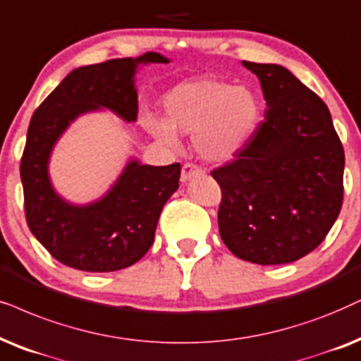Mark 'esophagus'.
Wrapping results in <instances>:
<instances>
[{
  "label": "esophagus",
  "mask_w": 361,
  "mask_h": 361,
  "mask_svg": "<svg viewBox=\"0 0 361 361\" xmlns=\"http://www.w3.org/2000/svg\"><path fill=\"white\" fill-rule=\"evenodd\" d=\"M197 174H202V169H200L199 166H195V164L187 162V164H184V166H182V174H180L182 180H189L190 177H194Z\"/></svg>",
  "instance_id": "1"
}]
</instances>
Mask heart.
<instances>
[{
	"mask_svg": "<svg viewBox=\"0 0 361 361\" xmlns=\"http://www.w3.org/2000/svg\"><path fill=\"white\" fill-rule=\"evenodd\" d=\"M162 106L166 119L146 112L144 128L167 146L176 144V133L192 134L195 151L210 162L237 156L262 118V102L254 89L212 78L177 84L164 96Z\"/></svg>",
	"mask_w": 361,
	"mask_h": 361,
	"instance_id": "obj_1",
	"label": "heart"
}]
</instances>
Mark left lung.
<instances>
[{
    "instance_id": "8db88e82",
    "label": "left lung",
    "mask_w": 361,
    "mask_h": 361,
    "mask_svg": "<svg viewBox=\"0 0 361 361\" xmlns=\"http://www.w3.org/2000/svg\"><path fill=\"white\" fill-rule=\"evenodd\" d=\"M259 78L265 121L233 161L210 174L219 232L238 259L295 262L315 250L343 204L345 152L329 107L287 68L242 61Z\"/></svg>"
}]
</instances>
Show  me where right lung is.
Instances as JSON below:
<instances>
[{
  "mask_svg": "<svg viewBox=\"0 0 361 361\" xmlns=\"http://www.w3.org/2000/svg\"><path fill=\"white\" fill-rule=\"evenodd\" d=\"M151 63L169 59L146 53L74 69L31 118L20 167L27 227L56 260L76 270L114 272L142 259L164 204L179 187V162L156 167L135 159L104 197L86 205L59 197L49 179L54 144L79 116L106 107L128 123L137 119L134 74Z\"/></svg>",
  "mask_w": 361,
  "mask_h": 361,
  "instance_id": "1",
  "label": "right lung"
}]
</instances>
